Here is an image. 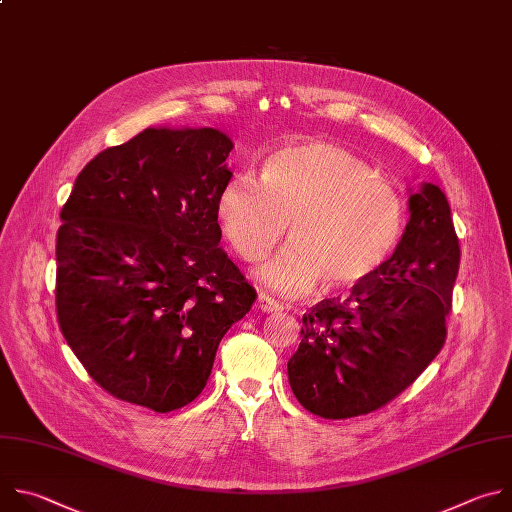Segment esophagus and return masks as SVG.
Returning <instances> with one entry per match:
<instances>
[{
    "label": "esophagus",
    "instance_id": "esophagus-1",
    "mask_svg": "<svg viewBox=\"0 0 512 512\" xmlns=\"http://www.w3.org/2000/svg\"><path fill=\"white\" fill-rule=\"evenodd\" d=\"M256 304H258V309H260L262 313H274V311L280 309V304H278L274 298L266 296V294H258Z\"/></svg>",
    "mask_w": 512,
    "mask_h": 512
}]
</instances>
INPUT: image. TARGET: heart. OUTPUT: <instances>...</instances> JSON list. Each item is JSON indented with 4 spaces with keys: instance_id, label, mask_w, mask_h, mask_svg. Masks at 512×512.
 <instances>
[{
    "instance_id": "heart-1",
    "label": "heart",
    "mask_w": 512,
    "mask_h": 512,
    "mask_svg": "<svg viewBox=\"0 0 512 512\" xmlns=\"http://www.w3.org/2000/svg\"><path fill=\"white\" fill-rule=\"evenodd\" d=\"M224 236L246 262H260L282 238L290 244L264 266L266 286L300 294L319 278L351 288L391 256L405 226L403 197L351 151L323 141L276 149L262 175L234 173L218 195Z\"/></svg>"
}]
</instances>
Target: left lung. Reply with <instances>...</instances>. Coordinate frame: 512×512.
<instances>
[{"label": "left lung", "instance_id": "8db88e82", "mask_svg": "<svg viewBox=\"0 0 512 512\" xmlns=\"http://www.w3.org/2000/svg\"><path fill=\"white\" fill-rule=\"evenodd\" d=\"M393 256L347 298L302 315L288 383L304 410L327 420L371 414L410 387L446 343L460 268L448 199L424 183Z\"/></svg>", "mask_w": 512, "mask_h": 512}]
</instances>
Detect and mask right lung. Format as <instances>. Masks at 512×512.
Wrapping results in <instances>:
<instances>
[{"instance_id":"add662e5","label":"right lung","mask_w":512,"mask_h":512,"mask_svg":"<svg viewBox=\"0 0 512 512\" xmlns=\"http://www.w3.org/2000/svg\"><path fill=\"white\" fill-rule=\"evenodd\" d=\"M232 147L218 129H145L88 161L60 212L58 325L121 401L159 414L191 403L256 300L218 246Z\"/></svg>"}]
</instances>
